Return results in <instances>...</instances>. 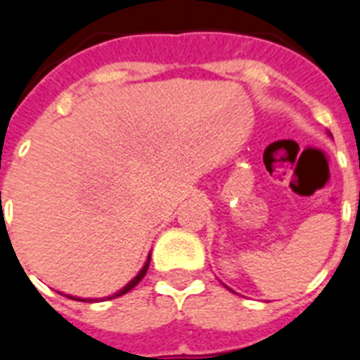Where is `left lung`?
I'll use <instances>...</instances> for the list:
<instances>
[{
    "label": "left lung",
    "instance_id": "1",
    "mask_svg": "<svg viewBox=\"0 0 360 360\" xmlns=\"http://www.w3.org/2000/svg\"><path fill=\"white\" fill-rule=\"evenodd\" d=\"M228 290H230V288H228Z\"/></svg>",
    "mask_w": 360,
    "mask_h": 360
}]
</instances>
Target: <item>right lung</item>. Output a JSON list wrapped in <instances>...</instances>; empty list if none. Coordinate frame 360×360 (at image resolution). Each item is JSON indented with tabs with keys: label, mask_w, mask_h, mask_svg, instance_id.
<instances>
[{
	"label": "right lung",
	"mask_w": 360,
	"mask_h": 360,
	"mask_svg": "<svg viewBox=\"0 0 360 360\" xmlns=\"http://www.w3.org/2000/svg\"><path fill=\"white\" fill-rule=\"evenodd\" d=\"M149 262H151V254H149V256H147V262L143 263V267L140 269V273L136 274L134 278L130 280L129 284L124 285V288H121V290L117 291V293H114V295L110 297V299H114V297H121V295H124V293H127V291H130V290H132V288H134V285L138 284V282H140V280L143 278V276H146L147 269H149ZM67 297H69V299H78V297H72V295H67ZM78 301H87V302H91L93 299H78Z\"/></svg>",
	"instance_id": "right-lung-1"
}]
</instances>
